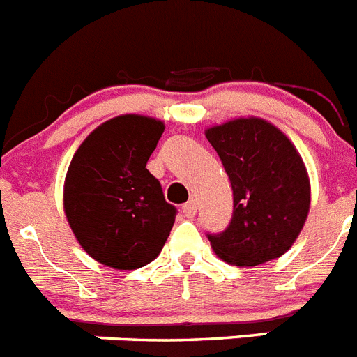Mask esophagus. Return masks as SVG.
I'll use <instances>...</instances> for the list:
<instances>
[{
  "label": "esophagus",
  "mask_w": 357,
  "mask_h": 357,
  "mask_svg": "<svg viewBox=\"0 0 357 357\" xmlns=\"http://www.w3.org/2000/svg\"><path fill=\"white\" fill-rule=\"evenodd\" d=\"M196 212H197V203L194 199L183 204V213H185V217H194L196 215Z\"/></svg>",
  "instance_id": "1"
}]
</instances>
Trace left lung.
I'll use <instances>...</instances> for the list:
<instances>
[{
    "mask_svg": "<svg viewBox=\"0 0 357 357\" xmlns=\"http://www.w3.org/2000/svg\"><path fill=\"white\" fill-rule=\"evenodd\" d=\"M206 138L234 190L230 225L221 234H206L215 255L235 266H259L284 255L311 204L307 170L294 145L260 119L210 127Z\"/></svg>",
    "mask_w": 357,
    "mask_h": 357,
    "instance_id": "left-lung-1",
    "label": "left lung"
}]
</instances>
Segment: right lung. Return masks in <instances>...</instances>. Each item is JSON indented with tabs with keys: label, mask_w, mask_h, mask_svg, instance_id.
<instances>
[{
	"label": "right lung",
	"mask_w": 357,
	"mask_h": 357,
	"mask_svg": "<svg viewBox=\"0 0 357 357\" xmlns=\"http://www.w3.org/2000/svg\"><path fill=\"white\" fill-rule=\"evenodd\" d=\"M163 122L122 114L98 126L77 149L64 181V212L86 253L114 269L153 262L176 219L147 170Z\"/></svg>",
	"instance_id": "obj_1"
}]
</instances>
